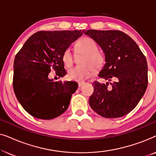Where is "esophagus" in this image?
I'll return each mask as SVG.
<instances>
[{"label":"esophagus","mask_w":156,"mask_h":156,"mask_svg":"<svg viewBox=\"0 0 156 156\" xmlns=\"http://www.w3.org/2000/svg\"><path fill=\"white\" fill-rule=\"evenodd\" d=\"M84 84H85L84 82H78V86H79V87H81L82 86H83Z\"/></svg>","instance_id":"34e87169"}]
</instances>
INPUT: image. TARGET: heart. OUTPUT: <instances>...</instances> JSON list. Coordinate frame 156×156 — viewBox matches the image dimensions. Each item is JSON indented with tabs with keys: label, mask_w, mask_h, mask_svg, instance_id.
Instances as JSON below:
<instances>
[{
	"label": "heart",
	"mask_w": 156,
	"mask_h": 156,
	"mask_svg": "<svg viewBox=\"0 0 156 156\" xmlns=\"http://www.w3.org/2000/svg\"><path fill=\"white\" fill-rule=\"evenodd\" d=\"M76 54L84 55L80 59L82 65L76 66L68 70L67 76L70 80L83 81L91 75L92 71H97L105 64L106 55L99 50L97 44L92 39L84 37L74 44ZM74 55L69 48L62 55V60L65 67H69L74 62Z\"/></svg>",
	"instance_id": "1"
}]
</instances>
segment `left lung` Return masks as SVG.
Here are the masks:
<instances>
[{
    "label": "left lung",
    "instance_id": "8db88e82",
    "mask_svg": "<svg viewBox=\"0 0 156 156\" xmlns=\"http://www.w3.org/2000/svg\"><path fill=\"white\" fill-rule=\"evenodd\" d=\"M103 50L106 64L99 76L114 82H93L89 105L105 118L122 117L137 106L148 86L146 57L131 37L119 30L83 31Z\"/></svg>",
    "mask_w": 156,
    "mask_h": 156
}]
</instances>
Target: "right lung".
I'll return each instance as SVG.
<instances>
[{"label": "right lung", "instance_id": "add662e5", "mask_svg": "<svg viewBox=\"0 0 156 156\" xmlns=\"http://www.w3.org/2000/svg\"><path fill=\"white\" fill-rule=\"evenodd\" d=\"M82 35V30L39 31L30 36L17 53L12 86L17 99L35 118L50 120L62 114L78 87L74 82H53L67 74L62 60L64 51Z\"/></svg>", "mask_w": 156, "mask_h": 156}]
</instances>
